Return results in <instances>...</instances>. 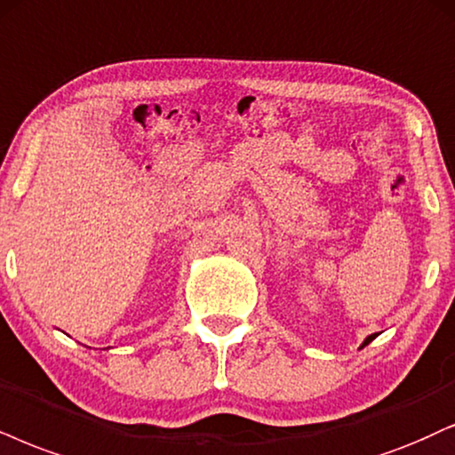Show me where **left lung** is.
Returning <instances> with one entry per match:
<instances>
[{"mask_svg":"<svg viewBox=\"0 0 455 455\" xmlns=\"http://www.w3.org/2000/svg\"><path fill=\"white\" fill-rule=\"evenodd\" d=\"M375 335H378V333H373V335H369V338H367V339H364V341H363V346H361V347H364V346H367V344H369V341H373V338H375Z\"/></svg>","mask_w":455,"mask_h":455,"instance_id":"1","label":"left lung"}]
</instances>
